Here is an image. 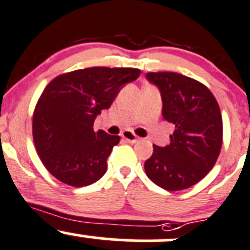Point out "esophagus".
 I'll return each instance as SVG.
<instances>
[{"instance_id": "34e87169", "label": "esophagus", "mask_w": 250, "mask_h": 250, "mask_svg": "<svg viewBox=\"0 0 250 250\" xmlns=\"http://www.w3.org/2000/svg\"><path fill=\"white\" fill-rule=\"evenodd\" d=\"M122 138L123 139L127 140L128 143H130V144H134V143H137L138 140V137L135 134H133L132 132H129V130H125V132L122 133Z\"/></svg>"}]
</instances>
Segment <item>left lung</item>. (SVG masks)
I'll list each match as a JSON object with an SVG mask.
<instances>
[{
    "instance_id": "left-lung-1",
    "label": "left lung",
    "mask_w": 250,
    "mask_h": 250,
    "mask_svg": "<svg viewBox=\"0 0 250 250\" xmlns=\"http://www.w3.org/2000/svg\"><path fill=\"white\" fill-rule=\"evenodd\" d=\"M146 79L161 93L162 116L174 125L171 143L154 146L144 164L146 176L164 189H187L214 167L222 146V116L211 91L174 72H149Z\"/></svg>"
}]
</instances>
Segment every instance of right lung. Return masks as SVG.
I'll return each mask as SVG.
<instances>
[{
	"mask_svg": "<svg viewBox=\"0 0 250 250\" xmlns=\"http://www.w3.org/2000/svg\"><path fill=\"white\" fill-rule=\"evenodd\" d=\"M137 68L90 67L60 74L47 84L33 115V138L43 166L72 187L95 183L105 174L118 135L94 132L96 116L110 108Z\"/></svg>",
	"mask_w": 250,
	"mask_h": 250,
	"instance_id": "1",
	"label": "right lung"
}]
</instances>
